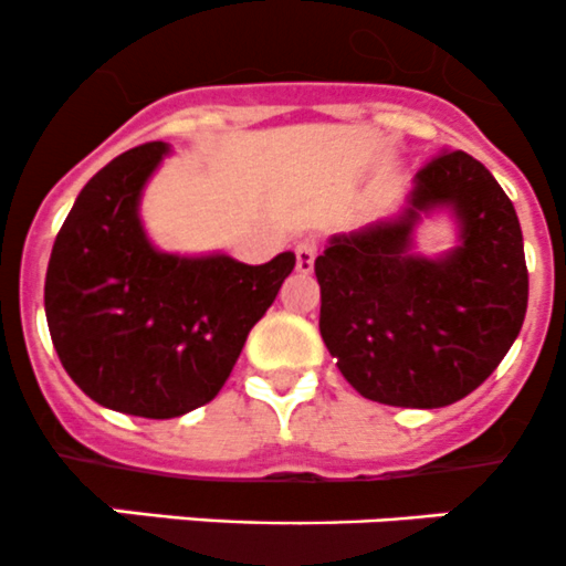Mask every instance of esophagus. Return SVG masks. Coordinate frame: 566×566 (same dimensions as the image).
Returning <instances> with one entry per match:
<instances>
[{
  "label": "esophagus",
  "mask_w": 566,
  "mask_h": 566,
  "mask_svg": "<svg viewBox=\"0 0 566 566\" xmlns=\"http://www.w3.org/2000/svg\"><path fill=\"white\" fill-rule=\"evenodd\" d=\"M294 255H296V270H300L302 275H307V272L313 270V261H316L318 255L316 239H302V242H296Z\"/></svg>",
  "instance_id": "esophagus-1"
}]
</instances>
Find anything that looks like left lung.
<instances>
[{"label":"left lung","mask_w":566,"mask_h":566,"mask_svg":"<svg viewBox=\"0 0 566 566\" xmlns=\"http://www.w3.org/2000/svg\"><path fill=\"white\" fill-rule=\"evenodd\" d=\"M443 205L461 220V248L443 260L412 256L411 226ZM313 270L329 355L357 394L390 407L465 399L503 360L528 307L517 211L465 150L429 159L405 214L333 237Z\"/></svg>","instance_id":"obj_1"}]
</instances>
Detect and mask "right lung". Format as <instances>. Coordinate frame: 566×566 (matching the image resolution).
I'll return each mask as SVG.
<instances>
[{
	"mask_svg": "<svg viewBox=\"0 0 566 566\" xmlns=\"http://www.w3.org/2000/svg\"><path fill=\"white\" fill-rule=\"evenodd\" d=\"M165 154L145 143L95 172L54 239L43 289L69 377L101 407L139 418L209 405L296 264L294 253L261 266L159 253L137 206Z\"/></svg>",
	"mask_w": 566,
	"mask_h": 566,
	"instance_id": "1",
	"label": "right lung"
}]
</instances>
